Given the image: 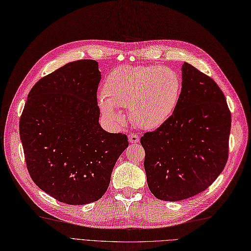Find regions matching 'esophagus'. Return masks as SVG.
Masks as SVG:
<instances>
[{
  "label": "esophagus",
  "mask_w": 251,
  "mask_h": 251,
  "mask_svg": "<svg viewBox=\"0 0 251 251\" xmlns=\"http://www.w3.org/2000/svg\"><path fill=\"white\" fill-rule=\"evenodd\" d=\"M128 140L131 143H137V142H139V137H138L137 134L132 133L128 135Z\"/></svg>",
  "instance_id": "esophagus-1"
}]
</instances>
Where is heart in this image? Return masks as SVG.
<instances>
[{
  "label": "heart",
  "instance_id": "b5f03b06",
  "mask_svg": "<svg viewBox=\"0 0 251 251\" xmlns=\"http://www.w3.org/2000/svg\"><path fill=\"white\" fill-rule=\"evenodd\" d=\"M181 80L168 66H120L103 84L100 98L102 113L116 123L124 115L117 108L128 109L134 125L157 128L174 114L179 100Z\"/></svg>",
  "mask_w": 251,
  "mask_h": 251
}]
</instances>
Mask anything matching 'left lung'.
Listing matches in <instances>:
<instances>
[{
	"label": "left lung",
	"instance_id": "obj_1",
	"mask_svg": "<svg viewBox=\"0 0 251 251\" xmlns=\"http://www.w3.org/2000/svg\"><path fill=\"white\" fill-rule=\"evenodd\" d=\"M179 100L165 123L145 133L144 168L151 192L178 201L211 186L226 167L231 116L219 86L187 62Z\"/></svg>",
	"mask_w": 251,
	"mask_h": 251
}]
</instances>
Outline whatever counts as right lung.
I'll use <instances>...</instances> for the list:
<instances>
[{"instance_id": "1", "label": "right lung", "mask_w": 251, "mask_h": 251, "mask_svg": "<svg viewBox=\"0 0 251 251\" xmlns=\"http://www.w3.org/2000/svg\"><path fill=\"white\" fill-rule=\"evenodd\" d=\"M100 77L94 60L67 63L33 86L21 116L20 135L31 178L67 204L99 201L128 145L126 135L108 133L100 126Z\"/></svg>"}]
</instances>
